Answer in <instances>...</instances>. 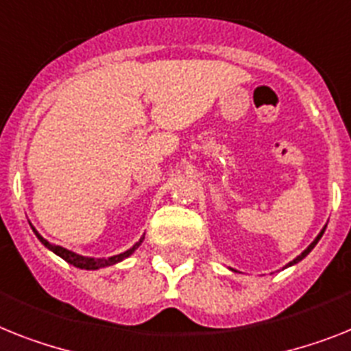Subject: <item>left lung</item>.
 Segmentation results:
<instances>
[{
    "instance_id": "8db88e82",
    "label": "left lung",
    "mask_w": 351,
    "mask_h": 351,
    "mask_svg": "<svg viewBox=\"0 0 351 351\" xmlns=\"http://www.w3.org/2000/svg\"><path fill=\"white\" fill-rule=\"evenodd\" d=\"M323 233H325V228H323V230H321V233H319V234H317V237H315V240H314V242H312V244H311V245H308V247H306V249H305V251H303V253H301V254H300V256H298V258H294V260H292V262H291V263H289V265H294V263H298V262H300V260H303V258H305L306 254L311 253L312 249H314V247H315V244H317V242H319V239H321V237H323Z\"/></svg>"
}]
</instances>
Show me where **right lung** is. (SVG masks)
Masks as SVG:
<instances>
[{"label": "right lung", "mask_w": 351, "mask_h": 351, "mask_svg": "<svg viewBox=\"0 0 351 351\" xmlns=\"http://www.w3.org/2000/svg\"><path fill=\"white\" fill-rule=\"evenodd\" d=\"M32 230H34V233H36L37 239H39L40 242H43V244L46 245V247L50 249V251H53L55 254H59L60 258L66 260V262L71 263V265H75V267L88 269V271H95V269L107 267V265H112V263H118V262H121V260H125L127 256H130V254L134 253L136 249H138L141 245V242H143V237H141L140 242H136V244L132 245V247L127 249L125 253L114 254V256H109V258H89V256H82V254H77V253H73V251H68V249L60 247V245L50 244L48 240H45V239H43V237H40L39 233H37L34 226H32Z\"/></svg>", "instance_id": "1"}]
</instances>
